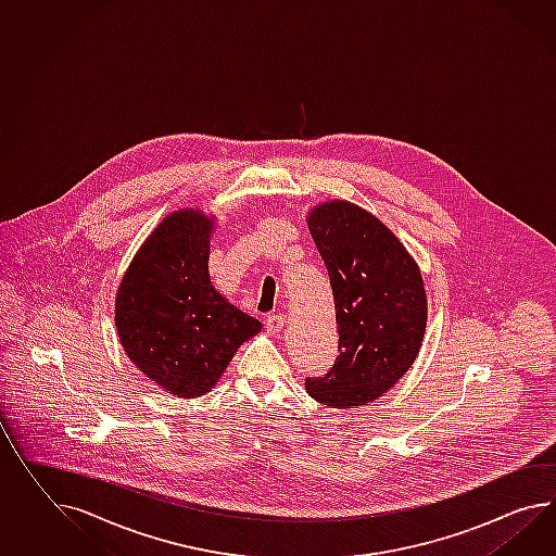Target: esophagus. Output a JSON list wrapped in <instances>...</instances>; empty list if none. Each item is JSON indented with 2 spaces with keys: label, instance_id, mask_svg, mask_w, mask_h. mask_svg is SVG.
Here are the masks:
<instances>
[{
  "label": "esophagus",
  "instance_id": "obj_1",
  "mask_svg": "<svg viewBox=\"0 0 556 556\" xmlns=\"http://www.w3.org/2000/svg\"><path fill=\"white\" fill-rule=\"evenodd\" d=\"M285 316L282 314H271V316H266V320H264V327L266 330L270 332V334H278L282 327H285Z\"/></svg>",
  "mask_w": 556,
  "mask_h": 556
}]
</instances>
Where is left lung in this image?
Segmentation results:
<instances>
[{
  "label": "left lung",
  "mask_w": 556,
  "mask_h": 556,
  "mask_svg": "<svg viewBox=\"0 0 556 556\" xmlns=\"http://www.w3.org/2000/svg\"><path fill=\"white\" fill-rule=\"evenodd\" d=\"M306 224L327 264L341 351L325 377L306 379V391L332 409H356L387 393L419 355L424 276L397 236L351 201L314 205Z\"/></svg>",
  "instance_id": "1"
}]
</instances>
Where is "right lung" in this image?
I'll return each mask as SVG.
<instances>
[{
    "label": "right lung",
    "mask_w": 556,
    "mask_h": 556,
    "mask_svg": "<svg viewBox=\"0 0 556 556\" xmlns=\"http://www.w3.org/2000/svg\"><path fill=\"white\" fill-rule=\"evenodd\" d=\"M215 215L186 207L149 233L116 290L114 327L132 365L175 397L210 393L262 330L210 278Z\"/></svg>",
    "instance_id": "1"
}]
</instances>
